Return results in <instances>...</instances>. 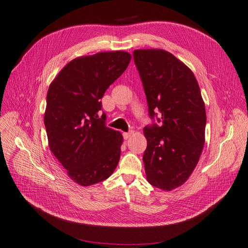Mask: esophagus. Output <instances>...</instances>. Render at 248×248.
I'll list each match as a JSON object with an SVG mask.
<instances>
[{"label":"esophagus","mask_w":248,"mask_h":248,"mask_svg":"<svg viewBox=\"0 0 248 248\" xmlns=\"http://www.w3.org/2000/svg\"><path fill=\"white\" fill-rule=\"evenodd\" d=\"M133 133H134V131H129V132H124L123 133V138H124V140H128V139H129L130 138V136L131 135H133Z\"/></svg>","instance_id":"34e87169"}]
</instances>
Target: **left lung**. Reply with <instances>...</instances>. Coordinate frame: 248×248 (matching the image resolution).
I'll use <instances>...</instances> for the list:
<instances>
[{"instance_id":"8db88e82","label":"left lung","mask_w":248,"mask_h":248,"mask_svg":"<svg viewBox=\"0 0 248 248\" xmlns=\"http://www.w3.org/2000/svg\"><path fill=\"white\" fill-rule=\"evenodd\" d=\"M133 58L149 115L159 123L143 128L147 179L154 186L171 191L185 184L197 166L205 142V105L193 72L171 53L139 49L133 51Z\"/></svg>"}]
</instances>
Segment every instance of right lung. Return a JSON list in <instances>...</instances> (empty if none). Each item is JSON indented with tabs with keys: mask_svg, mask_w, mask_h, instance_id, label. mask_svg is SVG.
I'll return each instance as SVG.
<instances>
[{
	"mask_svg": "<svg viewBox=\"0 0 248 248\" xmlns=\"http://www.w3.org/2000/svg\"><path fill=\"white\" fill-rule=\"evenodd\" d=\"M131 61L125 51L73 59L50 84L44 123L48 144L69 177L80 186L105 181L121 155L122 134L98 117L100 99Z\"/></svg>",
	"mask_w": 248,
	"mask_h": 248,
	"instance_id": "obj_1",
	"label": "right lung"
}]
</instances>
